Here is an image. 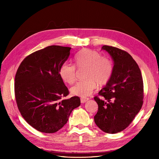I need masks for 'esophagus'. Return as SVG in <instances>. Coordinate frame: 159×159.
Wrapping results in <instances>:
<instances>
[{
	"mask_svg": "<svg viewBox=\"0 0 159 159\" xmlns=\"http://www.w3.org/2000/svg\"><path fill=\"white\" fill-rule=\"evenodd\" d=\"M88 100H89L88 98H80V102H81V103H85Z\"/></svg>",
	"mask_w": 159,
	"mask_h": 159,
	"instance_id": "34e87169",
	"label": "esophagus"
}]
</instances>
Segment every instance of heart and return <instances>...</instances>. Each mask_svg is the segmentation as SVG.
<instances>
[{"instance_id":"b5f03b06","label":"heart","mask_w":159,"mask_h":159,"mask_svg":"<svg viewBox=\"0 0 159 159\" xmlns=\"http://www.w3.org/2000/svg\"><path fill=\"white\" fill-rule=\"evenodd\" d=\"M75 65L79 69L87 68L84 78L86 79L77 83L71 88L73 95L85 98L89 96L97 87V84L104 85L109 81L113 72L111 60L101 57L100 53L91 49H83L77 53ZM59 75L64 82L73 84L76 79V68L72 63H65L61 66Z\"/></svg>"}]
</instances>
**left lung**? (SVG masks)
I'll use <instances>...</instances> for the list:
<instances>
[{"label":"left lung","instance_id":"8db88e82","mask_svg":"<svg viewBox=\"0 0 159 159\" xmlns=\"http://www.w3.org/2000/svg\"><path fill=\"white\" fill-rule=\"evenodd\" d=\"M114 61L109 81L94 100L98 110L94 121L100 129L115 134L126 128L139 113L143 102V83L135 61L125 50L104 45Z\"/></svg>","mask_w":159,"mask_h":159}]
</instances>
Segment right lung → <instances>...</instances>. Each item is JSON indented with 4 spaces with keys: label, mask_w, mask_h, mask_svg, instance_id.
<instances>
[{
    "label": "right lung",
    "mask_w": 159,
    "mask_h": 159,
    "mask_svg": "<svg viewBox=\"0 0 159 159\" xmlns=\"http://www.w3.org/2000/svg\"><path fill=\"white\" fill-rule=\"evenodd\" d=\"M70 47L50 46L25 57L15 76V97L24 119L39 132L54 133L65 125L80 98L62 100L69 94L59 75L68 59Z\"/></svg>",
    "instance_id": "obj_1"
}]
</instances>
